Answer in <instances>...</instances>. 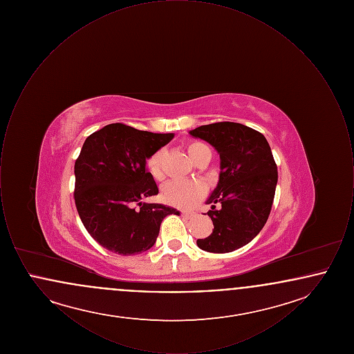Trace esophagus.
<instances>
[{
    "label": "esophagus",
    "instance_id": "obj_1",
    "mask_svg": "<svg viewBox=\"0 0 354 354\" xmlns=\"http://www.w3.org/2000/svg\"><path fill=\"white\" fill-rule=\"evenodd\" d=\"M182 216H183V218H191V216H192V212H187V211H182Z\"/></svg>",
    "mask_w": 354,
    "mask_h": 354
}]
</instances>
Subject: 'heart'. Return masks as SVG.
<instances>
[{"instance_id": "obj_1", "label": "heart", "mask_w": 354, "mask_h": 354, "mask_svg": "<svg viewBox=\"0 0 354 354\" xmlns=\"http://www.w3.org/2000/svg\"><path fill=\"white\" fill-rule=\"evenodd\" d=\"M185 150L192 162H195L203 152L209 150L204 143L201 142H188ZM163 150L153 152L147 159V171L153 179L160 180L163 178L162 159ZM205 187L198 180H171L162 188L163 202L178 208H191L204 196Z\"/></svg>"}]
</instances>
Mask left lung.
Returning a JSON list of instances; mask_svg holds the SVG:
<instances>
[{
	"label": "left lung",
	"mask_w": 354,
	"mask_h": 354,
	"mask_svg": "<svg viewBox=\"0 0 354 354\" xmlns=\"http://www.w3.org/2000/svg\"><path fill=\"white\" fill-rule=\"evenodd\" d=\"M188 134L209 143L220 156L219 182L205 202L214 230L196 244L207 252H232L259 235L270 216L277 185L270 145L264 135L234 122L205 124Z\"/></svg>",
	"instance_id": "1"
}]
</instances>
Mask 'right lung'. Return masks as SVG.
<instances>
[{
	"mask_svg": "<svg viewBox=\"0 0 354 354\" xmlns=\"http://www.w3.org/2000/svg\"><path fill=\"white\" fill-rule=\"evenodd\" d=\"M172 138L122 123L86 138L74 166V199L84 228L103 248L123 256L149 251L163 219L180 214L143 202L159 192L146 160Z\"/></svg>",
	"mask_w": 354,
	"mask_h": 354,
	"instance_id": "right-lung-1",
	"label": "right lung"
}]
</instances>
